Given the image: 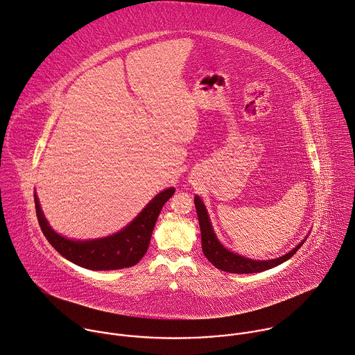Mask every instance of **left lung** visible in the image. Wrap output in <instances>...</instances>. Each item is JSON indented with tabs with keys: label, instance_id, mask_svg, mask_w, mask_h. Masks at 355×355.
Masks as SVG:
<instances>
[{
	"label": "left lung",
	"instance_id": "left-lung-1",
	"mask_svg": "<svg viewBox=\"0 0 355 355\" xmlns=\"http://www.w3.org/2000/svg\"><path fill=\"white\" fill-rule=\"evenodd\" d=\"M194 205L197 209V216H198V222H200V230H201V247H202V252L207 257V259L216 266L220 270L229 272V273H257V272H262L270 268H275L277 265H280L282 262L287 261L288 258H291L298 248L304 244V241H301L295 248H293L290 252H287L283 257L275 258V259H269V261H254L250 258H244L241 255H237L229 250H226L216 239L214 229L211 226L207 209L202 204V201L200 200V197H194Z\"/></svg>",
	"mask_w": 355,
	"mask_h": 355
}]
</instances>
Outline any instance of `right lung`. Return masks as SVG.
Here are the masks:
<instances>
[{"label":"right lung","instance_id":"1","mask_svg":"<svg viewBox=\"0 0 355 355\" xmlns=\"http://www.w3.org/2000/svg\"><path fill=\"white\" fill-rule=\"evenodd\" d=\"M173 193V187L161 191L123 230L105 239L89 241H76L60 236L49 226L36 196L35 205L43 234L62 257L92 270H112L133 266L144 257L157 218Z\"/></svg>","mask_w":355,"mask_h":355}]
</instances>
